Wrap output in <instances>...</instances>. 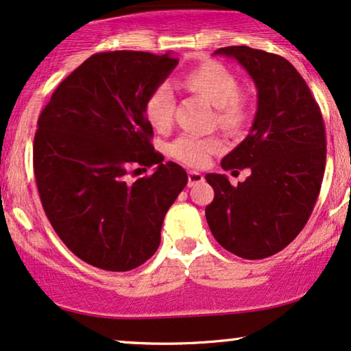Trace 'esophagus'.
I'll use <instances>...</instances> for the list:
<instances>
[{"instance_id":"34e87169","label":"esophagus","mask_w":351,"mask_h":351,"mask_svg":"<svg viewBox=\"0 0 351 351\" xmlns=\"http://www.w3.org/2000/svg\"><path fill=\"white\" fill-rule=\"evenodd\" d=\"M204 181V175L199 171H189L188 173V186H194L197 183H202Z\"/></svg>"}]
</instances>
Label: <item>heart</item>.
I'll use <instances>...</instances> for the list:
<instances>
[{
    "instance_id": "heart-1",
    "label": "heart",
    "mask_w": 351,
    "mask_h": 351,
    "mask_svg": "<svg viewBox=\"0 0 351 351\" xmlns=\"http://www.w3.org/2000/svg\"><path fill=\"white\" fill-rule=\"evenodd\" d=\"M188 90L210 101L215 108V119L220 128L237 131L250 118V100L239 92L238 79L220 63H204L191 69L183 77ZM175 95L168 82L157 84L144 101V114L150 126L165 131L173 121ZM223 144L215 136H197L184 132L170 144V155L188 167H204L210 155L220 152Z\"/></svg>"
}]
</instances>
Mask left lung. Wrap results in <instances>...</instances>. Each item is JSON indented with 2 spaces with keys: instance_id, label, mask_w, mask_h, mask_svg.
Segmentation results:
<instances>
[{
  "instance_id": "8db88e82",
  "label": "left lung",
  "mask_w": 351,
  "mask_h": 351,
  "mask_svg": "<svg viewBox=\"0 0 351 351\" xmlns=\"http://www.w3.org/2000/svg\"><path fill=\"white\" fill-rule=\"evenodd\" d=\"M257 87V112L246 139L221 160L223 170L250 168L238 186L207 173L214 201L206 219L214 238L243 259H265L304 228L326 170V128L308 84L283 56L250 47L219 48Z\"/></svg>"
}]
</instances>
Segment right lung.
I'll list each match as a JSON object with an SVG mask.
<instances>
[{
	"label": "right lung",
	"mask_w": 351,
	"mask_h": 351,
	"mask_svg": "<svg viewBox=\"0 0 351 351\" xmlns=\"http://www.w3.org/2000/svg\"><path fill=\"white\" fill-rule=\"evenodd\" d=\"M176 64L170 53H95L40 113L34 137L40 201L61 241L94 267L126 272L150 259L167 210L188 183L178 163H162L144 114L149 92ZM154 165L152 176L127 180L131 169Z\"/></svg>",
	"instance_id": "obj_1"
}]
</instances>
